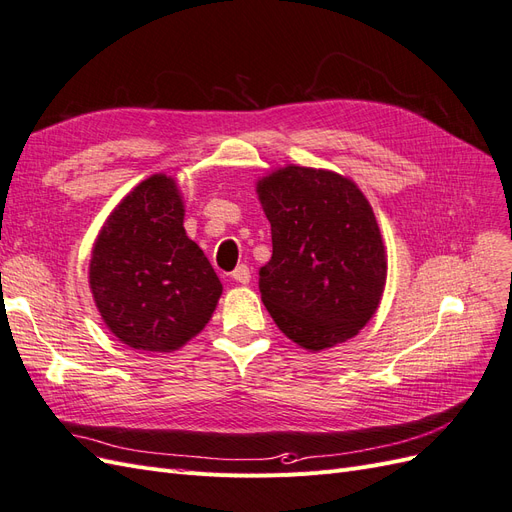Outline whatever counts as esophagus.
Segmentation results:
<instances>
[{"mask_svg": "<svg viewBox=\"0 0 512 512\" xmlns=\"http://www.w3.org/2000/svg\"><path fill=\"white\" fill-rule=\"evenodd\" d=\"M230 277L235 282H239V284H250V280H252V273H250V267L247 265H239L235 271L230 273Z\"/></svg>", "mask_w": 512, "mask_h": 512, "instance_id": "34e87169", "label": "esophagus"}]
</instances>
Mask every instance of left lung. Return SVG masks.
I'll use <instances>...</instances> for the list:
<instances>
[{"label": "left lung", "instance_id": "8db88e82", "mask_svg": "<svg viewBox=\"0 0 512 512\" xmlns=\"http://www.w3.org/2000/svg\"><path fill=\"white\" fill-rule=\"evenodd\" d=\"M273 256L260 269L262 303L305 350L354 337L376 314L386 252L363 192L333 170L286 166L256 183Z\"/></svg>", "mask_w": 512, "mask_h": 512}]
</instances>
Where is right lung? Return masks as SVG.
Instances as JSON below:
<instances>
[{"mask_svg": "<svg viewBox=\"0 0 512 512\" xmlns=\"http://www.w3.org/2000/svg\"><path fill=\"white\" fill-rule=\"evenodd\" d=\"M175 179L151 175L108 215L91 250L100 316L134 350L173 352L205 329L222 294L203 250L185 235Z\"/></svg>", "mask_w": 512, "mask_h": 512, "instance_id": "obj_1", "label": "right lung"}]
</instances>
